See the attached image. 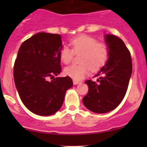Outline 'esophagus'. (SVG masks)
Listing matches in <instances>:
<instances>
[{"instance_id": "esophagus-1", "label": "esophagus", "mask_w": 147, "mask_h": 147, "mask_svg": "<svg viewBox=\"0 0 147 147\" xmlns=\"http://www.w3.org/2000/svg\"><path fill=\"white\" fill-rule=\"evenodd\" d=\"M81 82H78V81H76V80H74L73 81V84H80Z\"/></svg>"}]
</instances>
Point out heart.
I'll list each match as a JSON object with an SVG mask.
<instances>
[{
  "mask_svg": "<svg viewBox=\"0 0 147 147\" xmlns=\"http://www.w3.org/2000/svg\"><path fill=\"white\" fill-rule=\"evenodd\" d=\"M72 50L63 46L60 51V60L69 64L75 54H80L81 64L72 65L64 69V74L73 79L80 81L89 74L90 70L97 71L106 63L109 56V50L106 44L97 42V40L88 35H80L70 42Z\"/></svg>",
  "mask_w": 147,
  "mask_h": 147,
  "instance_id": "heart-1",
  "label": "heart"
}]
</instances>
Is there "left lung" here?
<instances>
[{
    "label": "left lung",
    "mask_w": 147,
    "mask_h": 147,
    "mask_svg": "<svg viewBox=\"0 0 147 147\" xmlns=\"http://www.w3.org/2000/svg\"><path fill=\"white\" fill-rule=\"evenodd\" d=\"M105 42L109 50L108 60L94 76L97 82H85L89 90L82 99L87 109L99 114L110 112L121 103L132 72L131 55L122 40L107 34Z\"/></svg>",
    "instance_id": "8db88e82"
}]
</instances>
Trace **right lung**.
<instances>
[{
    "instance_id": "1",
    "label": "right lung",
    "mask_w": 147,
    "mask_h": 147,
    "mask_svg": "<svg viewBox=\"0 0 147 147\" xmlns=\"http://www.w3.org/2000/svg\"><path fill=\"white\" fill-rule=\"evenodd\" d=\"M60 35L38 32L23 42L14 65L13 76L20 100L30 112L50 116L61 108L66 91L73 85L61 72ZM49 78L53 80L49 81Z\"/></svg>"
}]
</instances>
